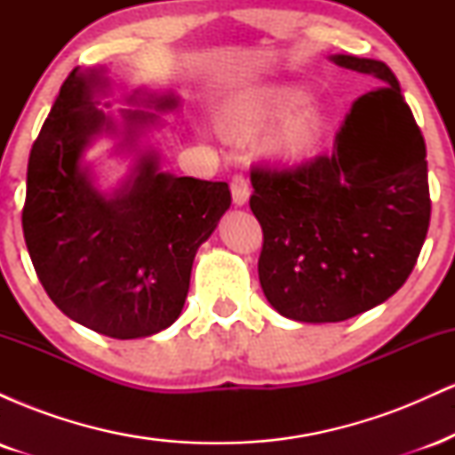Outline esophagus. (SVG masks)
I'll list each match as a JSON object with an SVG mask.
<instances>
[{"mask_svg":"<svg viewBox=\"0 0 455 455\" xmlns=\"http://www.w3.org/2000/svg\"><path fill=\"white\" fill-rule=\"evenodd\" d=\"M231 192H233V203H235V205H237V207L245 205V203H248V198H250L248 180H245V177H242V175L235 177L233 184H231Z\"/></svg>","mask_w":455,"mask_h":455,"instance_id":"34e87169","label":"esophagus"}]
</instances>
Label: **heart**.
Listing matches in <instances>:
<instances>
[{"mask_svg":"<svg viewBox=\"0 0 455 455\" xmlns=\"http://www.w3.org/2000/svg\"><path fill=\"white\" fill-rule=\"evenodd\" d=\"M312 92L301 85H271L237 98L227 108L228 126L254 132L269 124H282L271 139L275 154L297 158L310 154L327 130V113L312 104Z\"/></svg>","mask_w":455,"mask_h":455,"instance_id":"1","label":"heart"}]
</instances>
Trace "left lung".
Masks as SVG:
<instances>
[{"mask_svg":"<svg viewBox=\"0 0 455 455\" xmlns=\"http://www.w3.org/2000/svg\"><path fill=\"white\" fill-rule=\"evenodd\" d=\"M329 60L377 87L353 102L331 154L250 171L260 289L299 323H340L387 301L430 224L426 143L398 78L379 60Z\"/></svg>","mask_w":455,"mask_h":455,"instance_id":"left-lung-1","label":"left lung"}]
</instances>
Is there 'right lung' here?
<instances>
[{
	"label": "right lung",
	"mask_w": 455,
	"mask_h": 455,
	"mask_svg": "<svg viewBox=\"0 0 455 455\" xmlns=\"http://www.w3.org/2000/svg\"><path fill=\"white\" fill-rule=\"evenodd\" d=\"M108 70L75 68L29 154L23 235L53 304L78 325L117 338H148L173 325L186 304L196 250L231 207L224 181L160 169L149 143L160 113L180 108L173 92L137 87L117 117L102 111ZM102 136L131 158L113 191L97 186L84 160Z\"/></svg>",
	"instance_id": "1"
}]
</instances>
